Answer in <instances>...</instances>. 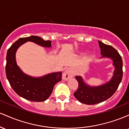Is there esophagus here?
I'll list each match as a JSON object with an SVG mask.
<instances>
[{
	"mask_svg": "<svg viewBox=\"0 0 129 129\" xmlns=\"http://www.w3.org/2000/svg\"><path fill=\"white\" fill-rule=\"evenodd\" d=\"M74 74H75V72H74L73 70L71 68H69L63 72L62 74V79L65 81H67V80L73 78L74 76Z\"/></svg>",
	"mask_w": 129,
	"mask_h": 129,
	"instance_id": "34e87169",
	"label": "esophagus"
}]
</instances>
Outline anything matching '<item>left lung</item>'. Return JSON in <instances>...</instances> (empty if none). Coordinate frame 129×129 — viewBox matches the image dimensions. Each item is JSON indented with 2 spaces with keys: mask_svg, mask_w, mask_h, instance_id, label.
Instances as JSON below:
<instances>
[{
  "mask_svg": "<svg viewBox=\"0 0 129 129\" xmlns=\"http://www.w3.org/2000/svg\"><path fill=\"white\" fill-rule=\"evenodd\" d=\"M101 48V59L106 57L113 61L115 67L113 76L110 81L99 86H90L85 83L81 76H76L78 88L74 96L81 103L88 105L96 104L108 100L116 91L122 78V60L119 53L113 47L99 41Z\"/></svg>",
  "mask_w": 129,
  "mask_h": 129,
  "instance_id": "left-lung-1",
  "label": "left lung"
}]
</instances>
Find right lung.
<instances>
[{"label":"right lung","instance_id":"1","mask_svg":"<svg viewBox=\"0 0 129 129\" xmlns=\"http://www.w3.org/2000/svg\"><path fill=\"white\" fill-rule=\"evenodd\" d=\"M28 41L47 48L51 47V41H44L39 36L19 39L7 51L6 76L10 85L19 96L31 101H44L52 93L54 85L61 81L62 72H54L41 77H33L23 73L16 62V53L19 47Z\"/></svg>","mask_w":129,"mask_h":129}]
</instances>
